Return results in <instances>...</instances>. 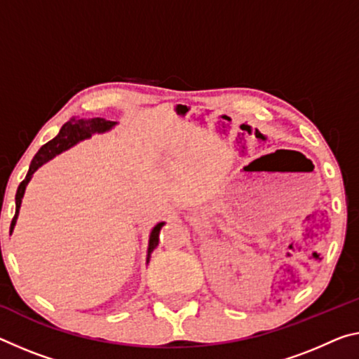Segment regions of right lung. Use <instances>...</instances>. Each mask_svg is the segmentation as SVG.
Listing matches in <instances>:
<instances>
[{"mask_svg":"<svg viewBox=\"0 0 359 359\" xmlns=\"http://www.w3.org/2000/svg\"><path fill=\"white\" fill-rule=\"evenodd\" d=\"M115 124H116L115 121H108V119H104V118H90V119L72 118L70 121H67L64 126H62L60 133L57 134L53 140H49L48 144H44L41 149L38 150L35 158L32 159V164H30V169H28L27 177L20 182L19 189H17V193H15V215H14L13 222H11V231L14 230L17 215H19V209H20V204H22V198H24V193H25L28 182H30L32 175L35 174V170L38 168H41L44 163H48L49 159H53L55 155H59V153L68 150L70 147L76 145L78 142H81L84 139H89L93 134L107 133V130H110L113 126H115ZM163 225H164V222H159V224L153 226V230L150 233L149 252H147V264L150 262V255L153 252V249L158 246L159 231H161Z\"/></svg>","mask_w":359,"mask_h":359,"instance_id":"1","label":"right lung"}]
</instances>
